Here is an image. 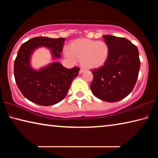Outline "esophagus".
<instances>
[{"label":"esophagus","mask_w":158,"mask_h":158,"mask_svg":"<svg viewBox=\"0 0 158 158\" xmlns=\"http://www.w3.org/2000/svg\"><path fill=\"white\" fill-rule=\"evenodd\" d=\"M84 72V69H82V68H81V69L79 70V74H82Z\"/></svg>","instance_id":"obj_1"}]
</instances>
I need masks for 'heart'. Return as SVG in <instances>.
<instances>
[{
    "label": "heart",
    "instance_id": "obj_1",
    "mask_svg": "<svg viewBox=\"0 0 158 158\" xmlns=\"http://www.w3.org/2000/svg\"><path fill=\"white\" fill-rule=\"evenodd\" d=\"M109 46L106 42L79 39L72 42L67 56L72 60H78L85 69L102 67L109 57Z\"/></svg>",
    "mask_w": 158,
    "mask_h": 158
}]
</instances>
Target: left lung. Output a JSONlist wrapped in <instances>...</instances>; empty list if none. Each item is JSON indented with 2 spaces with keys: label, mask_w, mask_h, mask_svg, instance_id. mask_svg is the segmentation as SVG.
<instances>
[{
  "label": "left lung",
  "mask_w": 158,
  "mask_h": 158,
  "mask_svg": "<svg viewBox=\"0 0 158 158\" xmlns=\"http://www.w3.org/2000/svg\"><path fill=\"white\" fill-rule=\"evenodd\" d=\"M108 45L109 57L103 66L91 69V90L95 96L106 102H117L132 91L140 69L137 47L128 39L111 35L102 36Z\"/></svg>",
  "instance_id": "left-lung-1"
}]
</instances>
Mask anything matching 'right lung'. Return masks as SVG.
I'll list each match as a JSON object with an SVG mask.
<instances>
[{"instance_id":"right-lung-1","label":"right lung","mask_w":158,"mask_h":158,"mask_svg":"<svg viewBox=\"0 0 158 158\" xmlns=\"http://www.w3.org/2000/svg\"><path fill=\"white\" fill-rule=\"evenodd\" d=\"M65 39L39 36L29 39L21 46L14 63V75L17 87L29 101L48 106L60 102L66 96L71 83L79 72V67L67 69L52 62L39 70L30 66V57L35 49L44 46L51 49L54 58L61 57Z\"/></svg>"}]
</instances>
